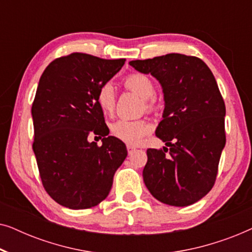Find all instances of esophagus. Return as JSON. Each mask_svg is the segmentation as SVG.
I'll return each mask as SVG.
<instances>
[{
	"instance_id": "34e87169",
	"label": "esophagus",
	"mask_w": 252,
	"mask_h": 252,
	"mask_svg": "<svg viewBox=\"0 0 252 252\" xmlns=\"http://www.w3.org/2000/svg\"><path fill=\"white\" fill-rule=\"evenodd\" d=\"M134 150H135V147H133V146H127V151H128V154H132Z\"/></svg>"
}]
</instances>
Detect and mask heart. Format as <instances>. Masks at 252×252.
<instances>
[{"instance_id":"1","label":"heart","mask_w":252,"mask_h":252,"mask_svg":"<svg viewBox=\"0 0 252 252\" xmlns=\"http://www.w3.org/2000/svg\"><path fill=\"white\" fill-rule=\"evenodd\" d=\"M124 86L130 92L135 93L141 98L144 99V106L148 111H154L157 108V102L155 97V85L151 79L146 74L133 73L124 79ZM97 104L103 113L110 115L113 112L116 106V95L111 84L101 86L97 92ZM151 125L147 119H120L111 126L112 135L122 140L127 144H136L150 132Z\"/></svg>"}]
</instances>
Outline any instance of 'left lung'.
<instances>
[{
    "label": "left lung",
    "instance_id": "left-lung-1",
    "mask_svg": "<svg viewBox=\"0 0 252 252\" xmlns=\"http://www.w3.org/2000/svg\"><path fill=\"white\" fill-rule=\"evenodd\" d=\"M129 65L156 78L164 93L163 120L156 135L170 148L147 150L144 184L165 204H194L215 185L226 143V108L216 79L201 58L182 54Z\"/></svg>",
    "mask_w": 252,
    "mask_h": 252
}]
</instances>
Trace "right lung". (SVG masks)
Wrapping results in <instances>:
<instances>
[{
  "instance_id": "1",
  "label": "right lung",
  "mask_w": 252,
  "mask_h": 252,
  "mask_svg": "<svg viewBox=\"0 0 252 252\" xmlns=\"http://www.w3.org/2000/svg\"><path fill=\"white\" fill-rule=\"evenodd\" d=\"M125 61L73 53L56 58L41 75L32 105L33 151L44 189L65 208L99 204L127 156L124 142L108 135L96 99ZM93 133L103 137L102 146L89 142Z\"/></svg>"
}]
</instances>
